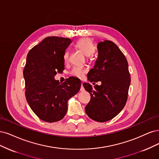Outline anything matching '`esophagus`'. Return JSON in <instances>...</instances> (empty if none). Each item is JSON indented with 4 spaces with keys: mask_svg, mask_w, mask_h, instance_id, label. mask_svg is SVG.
I'll list each match as a JSON object with an SVG mask.
<instances>
[{
    "mask_svg": "<svg viewBox=\"0 0 159 159\" xmlns=\"http://www.w3.org/2000/svg\"><path fill=\"white\" fill-rule=\"evenodd\" d=\"M84 87H83V83H81V88H80V91L83 92V91H84Z\"/></svg>",
    "mask_w": 159,
    "mask_h": 159,
    "instance_id": "esophagus-1",
    "label": "esophagus"
}]
</instances>
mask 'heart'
Instances as JSON below:
<instances>
[{
	"label": "heart",
	"instance_id": "obj_1",
	"mask_svg": "<svg viewBox=\"0 0 159 159\" xmlns=\"http://www.w3.org/2000/svg\"><path fill=\"white\" fill-rule=\"evenodd\" d=\"M76 46L77 47L81 52H83L86 56L89 57L91 54H93L94 51V46L92 42V40L89 38H83L79 40L76 43ZM69 53L68 50H66L64 53V61L66 62L69 60ZM86 73V70L80 67H75L72 69L70 74L78 78H82L84 74Z\"/></svg>",
	"mask_w": 159,
	"mask_h": 159
}]
</instances>
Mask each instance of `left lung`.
<instances>
[{
    "label": "left lung",
    "mask_w": 159,
    "mask_h": 159,
    "mask_svg": "<svg viewBox=\"0 0 159 159\" xmlns=\"http://www.w3.org/2000/svg\"><path fill=\"white\" fill-rule=\"evenodd\" d=\"M98 58L88 73V80L101 81L94 89L83 83L90 94L85 111L90 119L105 122L114 118L124 108L127 102L131 79L125 55L111 41L100 42L97 45Z\"/></svg>",
    "instance_id": "left-lung-1"
}]
</instances>
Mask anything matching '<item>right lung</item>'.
<instances>
[{
  "label": "right lung",
  "mask_w": 159,
  "mask_h": 159,
  "mask_svg": "<svg viewBox=\"0 0 159 159\" xmlns=\"http://www.w3.org/2000/svg\"><path fill=\"white\" fill-rule=\"evenodd\" d=\"M71 42L65 38H45L27 55L23 71L25 98L35 114L46 122L62 120L69 99L80 89L77 78L70 77L61 84L54 77L64 70V53Z\"/></svg>",
  "instance_id": "1"
}]
</instances>
